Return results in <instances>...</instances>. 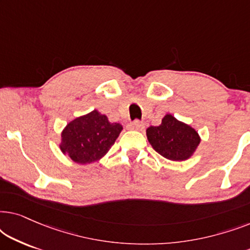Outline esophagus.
Here are the masks:
<instances>
[{
    "instance_id": "obj_1",
    "label": "esophagus",
    "mask_w": 250,
    "mask_h": 250,
    "mask_svg": "<svg viewBox=\"0 0 250 250\" xmlns=\"http://www.w3.org/2000/svg\"><path fill=\"white\" fill-rule=\"evenodd\" d=\"M145 127V125L142 124L141 122L140 121H135V122H133L131 125H129V128L131 129H135V131H141V129Z\"/></svg>"
}]
</instances>
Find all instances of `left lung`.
<instances>
[{"label": "left lung", "mask_w": 250, "mask_h": 250, "mask_svg": "<svg viewBox=\"0 0 250 250\" xmlns=\"http://www.w3.org/2000/svg\"><path fill=\"white\" fill-rule=\"evenodd\" d=\"M146 138L159 155L169 160L189 159L200 143L196 129L167 114L159 126L146 128Z\"/></svg>", "instance_id": "8db88e82"}]
</instances>
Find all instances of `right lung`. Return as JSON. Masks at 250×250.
I'll use <instances>...</instances> for the list:
<instances>
[{
  "label": "right lung",
  "instance_id": "1",
  "mask_svg": "<svg viewBox=\"0 0 250 250\" xmlns=\"http://www.w3.org/2000/svg\"><path fill=\"white\" fill-rule=\"evenodd\" d=\"M123 126L110 123L98 110L75 118L61 133L60 150L77 164L98 162L109 151Z\"/></svg>",
  "mask_w": 250,
  "mask_h": 250
}]
</instances>
